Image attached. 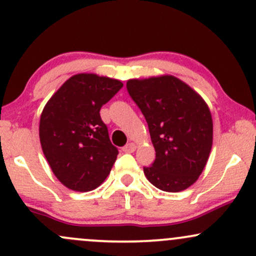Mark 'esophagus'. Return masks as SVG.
Listing matches in <instances>:
<instances>
[{"instance_id": "esophagus-1", "label": "esophagus", "mask_w": 256, "mask_h": 256, "mask_svg": "<svg viewBox=\"0 0 256 256\" xmlns=\"http://www.w3.org/2000/svg\"><path fill=\"white\" fill-rule=\"evenodd\" d=\"M134 150H136V144L132 142L128 143V144L122 148V152H125V153H134Z\"/></svg>"}]
</instances>
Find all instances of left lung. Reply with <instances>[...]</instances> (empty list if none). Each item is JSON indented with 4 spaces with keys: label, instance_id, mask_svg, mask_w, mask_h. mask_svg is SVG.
Wrapping results in <instances>:
<instances>
[{
    "label": "left lung",
    "instance_id": "1",
    "mask_svg": "<svg viewBox=\"0 0 256 256\" xmlns=\"http://www.w3.org/2000/svg\"><path fill=\"white\" fill-rule=\"evenodd\" d=\"M126 87L141 109L156 150V160L143 168L153 186L181 192L206 168L212 147V118L203 97L172 75L130 78Z\"/></svg>",
    "mask_w": 256,
    "mask_h": 256
}]
</instances>
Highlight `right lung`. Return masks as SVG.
<instances>
[{
	"instance_id": "right-lung-1",
	"label": "right lung",
	"mask_w": 256,
	"mask_h": 256,
	"mask_svg": "<svg viewBox=\"0 0 256 256\" xmlns=\"http://www.w3.org/2000/svg\"><path fill=\"white\" fill-rule=\"evenodd\" d=\"M124 86L94 72L72 75L44 106L38 136L42 152L62 184L88 192L104 182L118 156L100 110Z\"/></svg>"
}]
</instances>
